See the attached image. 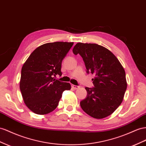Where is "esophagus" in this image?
<instances>
[{
    "label": "esophagus",
    "instance_id": "34e87169",
    "mask_svg": "<svg viewBox=\"0 0 146 146\" xmlns=\"http://www.w3.org/2000/svg\"><path fill=\"white\" fill-rule=\"evenodd\" d=\"M72 88H74V90H77L78 88H79V86H77V85H72Z\"/></svg>",
    "mask_w": 146,
    "mask_h": 146
}]
</instances>
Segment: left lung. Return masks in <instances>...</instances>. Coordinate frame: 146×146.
<instances>
[{
	"mask_svg": "<svg viewBox=\"0 0 146 146\" xmlns=\"http://www.w3.org/2000/svg\"><path fill=\"white\" fill-rule=\"evenodd\" d=\"M72 52L83 58L86 72L94 75V87H86L87 95L80 101L82 109L95 119L112 114L123 101L127 87L123 66L111 51L96 44L77 43Z\"/></svg>",
	"mask_w": 146,
	"mask_h": 146,
	"instance_id": "8db88e82",
	"label": "left lung"
}]
</instances>
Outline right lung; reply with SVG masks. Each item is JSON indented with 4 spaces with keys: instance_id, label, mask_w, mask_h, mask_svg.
I'll return each mask as SVG.
<instances>
[{
    "instance_id": "1",
    "label": "right lung",
    "mask_w": 146,
    "mask_h": 146,
    "mask_svg": "<svg viewBox=\"0 0 146 146\" xmlns=\"http://www.w3.org/2000/svg\"><path fill=\"white\" fill-rule=\"evenodd\" d=\"M73 42L47 43L37 47L30 54L21 69L19 82L25 104L31 111L44 115L57 108L64 90H69V83L56 80L61 76V64Z\"/></svg>"
}]
</instances>
